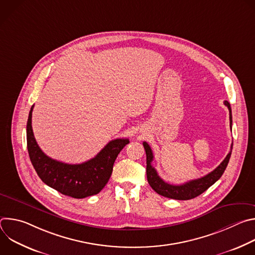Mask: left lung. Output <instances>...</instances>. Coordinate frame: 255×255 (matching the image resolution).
<instances>
[{"mask_svg":"<svg viewBox=\"0 0 255 255\" xmlns=\"http://www.w3.org/2000/svg\"><path fill=\"white\" fill-rule=\"evenodd\" d=\"M225 106L229 109V119H230V128L232 130V112H231V107L230 104L225 101ZM143 146L146 152V174H147V180L150 187L160 196L174 199V200H191L198 196H200L202 193H204L206 190H208L211 186H213L216 181L219 179L222 174L224 173L230 156L232 152V146L233 143L231 144V149L225 159L218 165L213 171L206 174L203 177L193 179L185 183L183 185H170L165 183V181L158 175L156 169L152 166L151 162L153 160V153L148 145L147 142H143Z\"/></svg>","mask_w":255,"mask_h":255,"instance_id":"1","label":"left lung"}]
</instances>
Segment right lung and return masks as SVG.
<instances>
[{
    "instance_id": "add662e5",
    "label": "right lung",
    "mask_w": 255,
    "mask_h": 255,
    "mask_svg": "<svg viewBox=\"0 0 255 255\" xmlns=\"http://www.w3.org/2000/svg\"><path fill=\"white\" fill-rule=\"evenodd\" d=\"M31 107L27 121V148L30 160L44 184L62 195L84 199L99 194L110 178L114 162L129 139L118 138L109 142L92 159L68 164L48 157L38 146L32 130Z\"/></svg>"
}]
</instances>
